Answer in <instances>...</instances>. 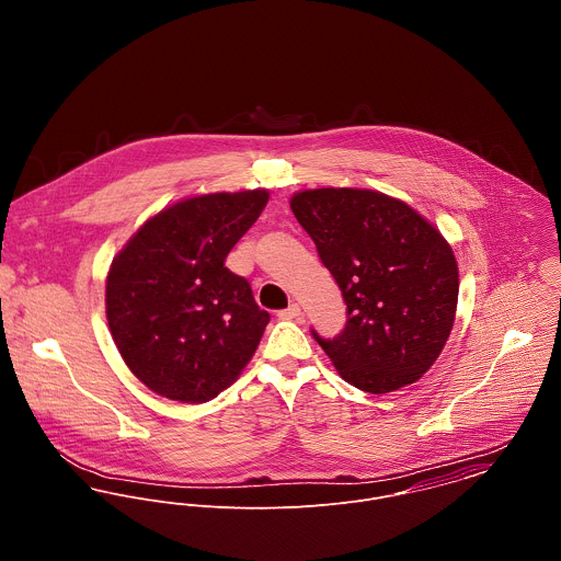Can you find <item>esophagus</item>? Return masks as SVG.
I'll return each instance as SVG.
<instances>
[{
	"label": "esophagus",
	"instance_id": "esophagus-1",
	"mask_svg": "<svg viewBox=\"0 0 561 561\" xmlns=\"http://www.w3.org/2000/svg\"><path fill=\"white\" fill-rule=\"evenodd\" d=\"M300 316H302V311H300L298 305H289L287 309H283V311L278 313L280 320H296V318H300Z\"/></svg>",
	"mask_w": 561,
	"mask_h": 561
}]
</instances>
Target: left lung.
I'll use <instances>...</instances> for the list:
<instances>
[{"label": "left lung", "instance_id": "left-lung-1", "mask_svg": "<svg viewBox=\"0 0 561 561\" xmlns=\"http://www.w3.org/2000/svg\"><path fill=\"white\" fill-rule=\"evenodd\" d=\"M291 211L347 307L334 339L311 330L339 376L374 396L416 382L456 320L451 245L403 201L376 190H305L291 196Z\"/></svg>", "mask_w": 561, "mask_h": 561}]
</instances>
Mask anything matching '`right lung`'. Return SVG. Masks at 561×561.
I'll use <instances>...</instances> for the list:
<instances>
[{"label": "right lung", "instance_id": "right-lung-1", "mask_svg": "<svg viewBox=\"0 0 561 561\" xmlns=\"http://www.w3.org/2000/svg\"><path fill=\"white\" fill-rule=\"evenodd\" d=\"M265 190L185 198L147 220L112 261L105 316L131 374L168 400L203 403L252 358L270 313L225 261Z\"/></svg>", "mask_w": 561, "mask_h": 561}]
</instances>
